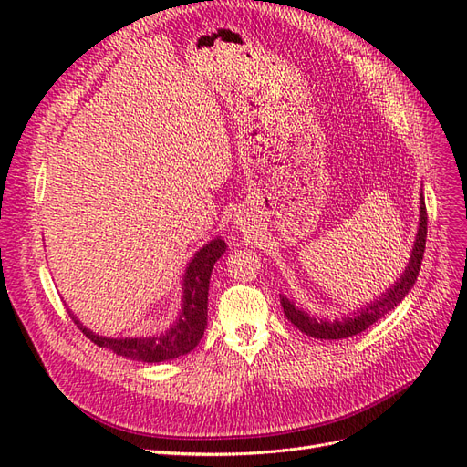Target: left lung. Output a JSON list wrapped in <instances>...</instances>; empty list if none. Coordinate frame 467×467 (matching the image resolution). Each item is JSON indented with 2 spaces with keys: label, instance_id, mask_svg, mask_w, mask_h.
Listing matches in <instances>:
<instances>
[{
  "label": "left lung",
  "instance_id": "8db88e82",
  "mask_svg": "<svg viewBox=\"0 0 467 467\" xmlns=\"http://www.w3.org/2000/svg\"><path fill=\"white\" fill-rule=\"evenodd\" d=\"M427 206L425 199L420 196V218H419V232L415 239V247L411 253V259H409V265L405 266V273L400 276V280L386 292L381 294L379 298L366 307L358 309V312L352 317H345L341 321H325V319H316L309 317L306 312H302L300 307H296L288 298L282 296V309H285V316L298 327L302 333L316 337V338H347L352 335H358L366 331L379 321L384 316H388L391 309L400 306V302L409 294V290L413 288L415 280L419 276V268L422 263V255H425V245H427Z\"/></svg>",
  "mask_w": 467,
  "mask_h": 467
}]
</instances>
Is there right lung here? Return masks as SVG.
I'll return each instance as SVG.
<instances>
[{"label": "right lung", "mask_w": 467, "mask_h": 467, "mask_svg": "<svg viewBox=\"0 0 467 467\" xmlns=\"http://www.w3.org/2000/svg\"><path fill=\"white\" fill-rule=\"evenodd\" d=\"M225 244L220 237L212 239L187 266L185 282H182V307L179 319L169 331L155 337H136V338H110L89 331L86 325L79 323L74 314H69L78 325V329L86 335L97 347L109 348L120 357L138 362H165L187 355L196 345L206 329L208 317V286L212 266L223 255Z\"/></svg>", "instance_id": "1"}]
</instances>
